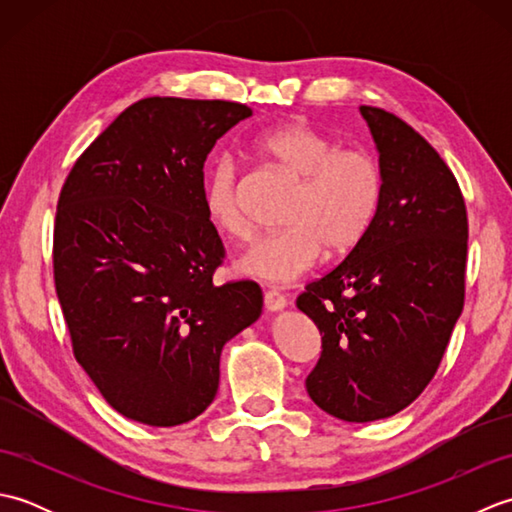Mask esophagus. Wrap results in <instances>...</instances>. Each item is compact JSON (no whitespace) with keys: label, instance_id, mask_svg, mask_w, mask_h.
<instances>
[{"label":"esophagus","instance_id":"1","mask_svg":"<svg viewBox=\"0 0 512 512\" xmlns=\"http://www.w3.org/2000/svg\"><path fill=\"white\" fill-rule=\"evenodd\" d=\"M286 297L281 295L279 290H266L264 292V306H266V310H270V312H277V310H281V308H286Z\"/></svg>","mask_w":512,"mask_h":512}]
</instances>
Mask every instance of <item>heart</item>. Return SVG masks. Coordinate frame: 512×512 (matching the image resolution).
Masks as SVG:
<instances>
[{
	"label": "heart",
	"mask_w": 512,
	"mask_h": 512,
	"mask_svg": "<svg viewBox=\"0 0 512 512\" xmlns=\"http://www.w3.org/2000/svg\"><path fill=\"white\" fill-rule=\"evenodd\" d=\"M259 156L297 180L284 215L286 228L264 235L239 257L242 275L290 284L325 253L339 257L363 242L385 193V171L372 151L339 147L308 123H286L253 140ZM244 176L231 156L213 160L204 176L206 220L233 242H246L250 222L242 204Z\"/></svg>",
	"instance_id": "obj_1"
}]
</instances>
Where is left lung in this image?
Instances as JSON below:
<instances>
[{
	"label": "left lung",
	"mask_w": 512,
	"mask_h": 512,
	"mask_svg": "<svg viewBox=\"0 0 512 512\" xmlns=\"http://www.w3.org/2000/svg\"><path fill=\"white\" fill-rule=\"evenodd\" d=\"M385 171L369 233L297 297L321 332L306 389L345 422L389 418L436 376L464 308L469 220L460 184L416 129L361 105Z\"/></svg>",
	"instance_id": "left-lung-1"
}]
</instances>
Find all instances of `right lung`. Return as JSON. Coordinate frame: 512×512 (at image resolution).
Returning <instances> with one entry per match:
<instances>
[{"instance_id":"add662e5","label":"right lung","mask_w":512,"mask_h":512,"mask_svg":"<svg viewBox=\"0 0 512 512\" xmlns=\"http://www.w3.org/2000/svg\"><path fill=\"white\" fill-rule=\"evenodd\" d=\"M250 107L140 99L74 162L54 217V288L72 352L125 418L176 427L211 405L228 339L262 314L250 279L213 284L224 244L204 160Z\"/></svg>"}]
</instances>
